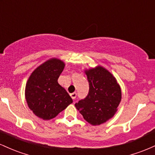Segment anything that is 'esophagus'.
Returning a JSON list of instances; mask_svg holds the SVG:
<instances>
[{
	"label": "esophagus",
	"mask_w": 155,
	"mask_h": 155,
	"mask_svg": "<svg viewBox=\"0 0 155 155\" xmlns=\"http://www.w3.org/2000/svg\"><path fill=\"white\" fill-rule=\"evenodd\" d=\"M70 95H71V97L72 99H75L76 97V92H73V93L70 94Z\"/></svg>",
	"instance_id": "obj_1"
}]
</instances>
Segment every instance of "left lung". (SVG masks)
Instances as JSON below:
<instances>
[{
    "mask_svg": "<svg viewBox=\"0 0 155 155\" xmlns=\"http://www.w3.org/2000/svg\"><path fill=\"white\" fill-rule=\"evenodd\" d=\"M89 81L88 95L75 104L84 119L92 125H99L112 118L122 98L116 79L102 66L85 71Z\"/></svg>",
    "mask_w": 155,
    "mask_h": 155,
    "instance_id": "1",
    "label": "left lung"
}]
</instances>
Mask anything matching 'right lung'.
<instances>
[{"instance_id": "1", "label": "right lung", "mask_w": 155, "mask_h": 155, "mask_svg": "<svg viewBox=\"0 0 155 155\" xmlns=\"http://www.w3.org/2000/svg\"><path fill=\"white\" fill-rule=\"evenodd\" d=\"M65 63L51 58L35 68L27 81L25 99L35 115L44 120L54 118L73 103L66 90L58 82Z\"/></svg>"}]
</instances>
